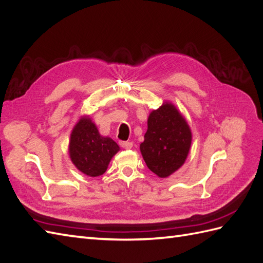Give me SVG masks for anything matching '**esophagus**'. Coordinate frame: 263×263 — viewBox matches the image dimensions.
I'll use <instances>...</instances> for the list:
<instances>
[{"label":"esophagus","instance_id":"esophagus-1","mask_svg":"<svg viewBox=\"0 0 263 263\" xmlns=\"http://www.w3.org/2000/svg\"><path fill=\"white\" fill-rule=\"evenodd\" d=\"M119 144H120V146L123 147V148H125V149H130L132 147H133V143H132V142H120Z\"/></svg>","mask_w":263,"mask_h":263}]
</instances>
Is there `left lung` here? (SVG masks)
<instances>
[{
  "instance_id": "obj_1",
  "label": "left lung",
  "mask_w": 263,
  "mask_h": 263,
  "mask_svg": "<svg viewBox=\"0 0 263 263\" xmlns=\"http://www.w3.org/2000/svg\"><path fill=\"white\" fill-rule=\"evenodd\" d=\"M192 144V132L180 110L164 101L147 119V132L139 148L154 174L166 178L185 163Z\"/></svg>"
}]
</instances>
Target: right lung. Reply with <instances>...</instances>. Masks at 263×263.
Listing matches in <instances>:
<instances>
[{"label":"right lung","mask_w":263,"mask_h":263,"mask_svg":"<svg viewBox=\"0 0 263 263\" xmlns=\"http://www.w3.org/2000/svg\"><path fill=\"white\" fill-rule=\"evenodd\" d=\"M118 152L117 143L110 137L101 136L90 117H80L69 140V156L77 168L87 176H100Z\"/></svg>","instance_id":"add662e5"}]
</instances>
